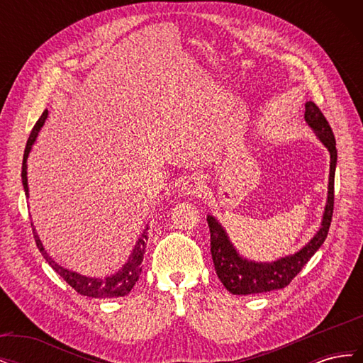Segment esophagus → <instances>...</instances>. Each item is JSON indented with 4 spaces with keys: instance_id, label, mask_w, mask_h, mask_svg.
<instances>
[{
    "instance_id": "obj_1",
    "label": "esophagus",
    "mask_w": 363,
    "mask_h": 363,
    "mask_svg": "<svg viewBox=\"0 0 363 363\" xmlns=\"http://www.w3.org/2000/svg\"><path fill=\"white\" fill-rule=\"evenodd\" d=\"M206 192V183L199 175L189 177L183 183L182 194L186 196H201Z\"/></svg>"
}]
</instances>
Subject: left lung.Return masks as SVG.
Listing matches in <instances>:
<instances>
[{"label":"left lung","instance_id":"left-lung-1","mask_svg":"<svg viewBox=\"0 0 363 363\" xmlns=\"http://www.w3.org/2000/svg\"><path fill=\"white\" fill-rule=\"evenodd\" d=\"M304 118L313 130L316 136L330 151V179H328V199L325 212L323 218V224L320 232L315 238L301 248L294 256L283 257L272 263H255L248 262L238 256L236 250L230 244V240L218 224V221L212 216H207L208 230H211V252L213 259L215 271L219 280L235 295H250L269 292L274 289L286 288L288 284L295 279L311 257L315 255L316 250L320 248L327 238L328 228L332 224L333 216V203H335V168H336V140L332 131L330 124L323 115L321 108L315 103H306Z\"/></svg>","mask_w":363,"mask_h":363}]
</instances>
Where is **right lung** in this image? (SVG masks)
<instances>
[{"label": "right lung", "instance_id": "add662e5", "mask_svg": "<svg viewBox=\"0 0 363 363\" xmlns=\"http://www.w3.org/2000/svg\"><path fill=\"white\" fill-rule=\"evenodd\" d=\"M47 116H48V111L45 108V111H43V113H42V116L38 119V123L35 124V127H33L31 133L28 136V140H27V147H26V151H24V160H23V172H21L26 195H28L27 163L26 162H27V157H28V152L31 150L33 142H35L40 127L43 125V123H45ZM33 236H35L36 245H38L39 251L42 252V256L45 257V260L50 263L51 268L56 271L59 276L65 281H67L75 292H79L80 295L92 296V298H113V296L127 295L131 289H133L136 281L139 280V276L142 272V262H144V252H145L147 240H148V227L144 230V233L140 235L138 244H136L133 252H131V256H130L128 262L124 265V268L118 271L116 274H113V276L106 277V279L84 277V276H80V274L71 272L68 269L62 268L47 255V251H45V248L42 247V242L39 240V236L36 235L35 228H33Z\"/></svg>", "mask_w": 363, "mask_h": 363}]
</instances>
